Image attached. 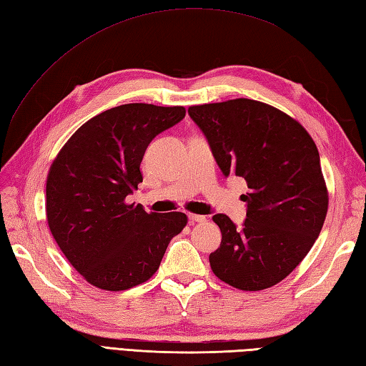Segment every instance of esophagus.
Listing matches in <instances>:
<instances>
[{
  "mask_svg": "<svg viewBox=\"0 0 366 366\" xmlns=\"http://www.w3.org/2000/svg\"><path fill=\"white\" fill-rule=\"evenodd\" d=\"M188 219H189V222H204L207 220V217L204 216H200V214H188Z\"/></svg>",
  "mask_w": 366,
  "mask_h": 366,
  "instance_id": "34e87169",
  "label": "esophagus"
}]
</instances>
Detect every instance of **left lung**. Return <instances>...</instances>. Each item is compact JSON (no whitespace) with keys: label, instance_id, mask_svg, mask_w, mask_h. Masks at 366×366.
Segmentation results:
<instances>
[{"label":"left lung","instance_id":"8db88e82","mask_svg":"<svg viewBox=\"0 0 366 366\" xmlns=\"http://www.w3.org/2000/svg\"><path fill=\"white\" fill-rule=\"evenodd\" d=\"M188 113L220 171L248 186L242 228L225 214L212 217L222 242L211 269L236 289H269L305 259L325 224L329 197L315 142L298 121L259 101L192 105Z\"/></svg>","mask_w":366,"mask_h":366}]
</instances>
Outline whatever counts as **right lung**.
I'll return each mask as SVG.
<instances>
[{"instance_id": "1", "label": "right lung", "mask_w": 366, "mask_h": 366, "mask_svg": "<svg viewBox=\"0 0 366 366\" xmlns=\"http://www.w3.org/2000/svg\"><path fill=\"white\" fill-rule=\"evenodd\" d=\"M184 114V107H114L79 127L52 162L48 225L61 253L92 286L119 292L146 282L188 224L183 212L149 214L126 202L142 182L139 166L150 141Z\"/></svg>"}]
</instances>
